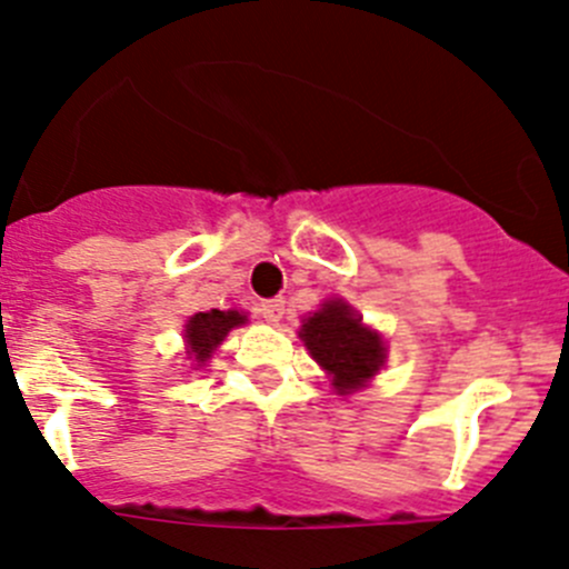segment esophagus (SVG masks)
<instances>
[{"label":"esophagus","instance_id":"obj_1","mask_svg":"<svg viewBox=\"0 0 569 569\" xmlns=\"http://www.w3.org/2000/svg\"><path fill=\"white\" fill-rule=\"evenodd\" d=\"M283 311H286V300H280V297L260 302V315H263V320L267 322H272V326H278V322L283 320Z\"/></svg>","mask_w":569,"mask_h":569}]
</instances>
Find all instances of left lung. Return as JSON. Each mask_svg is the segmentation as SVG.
I'll use <instances>...</instances> for the list:
<instances>
[{
	"mask_svg": "<svg viewBox=\"0 0 569 569\" xmlns=\"http://www.w3.org/2000/svg\"><path fill=\"white\" fill-rule=\"evenodd\" d=\"M300 337L339 392H353L385 365L381 337L365 328L362 317L342 300H328L311 315L302 322Z\"/></svg>",
	"mask_w": 569,
	"mask_h": 569,
	"instance_id": "left-lung-1",
	"label": "left lung"
}]
</instances>
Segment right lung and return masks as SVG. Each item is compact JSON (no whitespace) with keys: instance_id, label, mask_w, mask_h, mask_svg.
I'll return each mask as SVG.
<instances>
[{"instance_id":"1","label":"right lung","mask_w":569,"mask_h":569,"mask_svg":"<svg viewBox=\"0 0 569 569\" xmlns=\"http://www.w3.org/2000/svg\"><path fill=\"white\" fill-rule=\"evenodd\" d=\"M247 320L238 311H199L188 320V328H184V337H188V353L196 359V362H207L210 353L224 342L227 331Z\"/></svg>"}]
</instances>
